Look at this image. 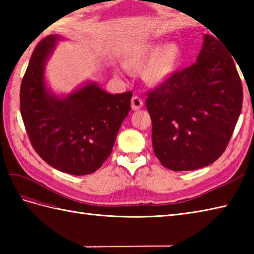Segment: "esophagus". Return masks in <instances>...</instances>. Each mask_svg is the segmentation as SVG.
Listing matches in <instances>:
<instances>
[{
	"mask_svg": "<svg viewBox=\"0 0 254 254\" xmlns=\"http://www.w3.org/2000/svg\"><path fill=\"white\" fill-rule=\"evenodd\" d=\"M131 105H132V109L133 110H138L141 109V108L143 107L144 102L143 100L139 98L138 96H133L132 97V100H131Z\"/></svg>",
	"mask_w": 254,
	"mask_h": 254,
	"instance_id": "34e87169",
	"label": "esophagus"
}]
</instances>
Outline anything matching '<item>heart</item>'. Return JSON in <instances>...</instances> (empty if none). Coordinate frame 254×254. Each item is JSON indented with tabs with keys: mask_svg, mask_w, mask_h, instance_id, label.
Wrapping results in <instances>:
<instances>
[{
	"mask_svg": "<svg viewBox=\"0 0 254 254\" xmlns=\"http://www.w3.org/2000/svg\"><path fill=\"white\" fill-rule=\"evenodd\" d=\"M183 49L178 41L143 42L132 47L121 58L122 66L131 72H139L145 84L160 86L179 71Z\"/></svg>",
	"mask_w": 254,
	"mask_h": 254,
	"instance_id": "obj_1",
	"label": "heart"
}]
</instances>
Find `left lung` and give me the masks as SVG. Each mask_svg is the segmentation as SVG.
<instances>
[{
    "label": "left lung",
    "instance_id": "left-lung-1",
    "mask_svg": "<svg viewBox=\"0 0 254 254\" xmlns=\"http://www.w3.org/2000/svg\"><path fill=\"white\" fill-rule=\"evenodd\" d=\"M147 95L155 156L174 171L199 169L219 158L244 96L233 57L210 35H204L195 63Z\"/></svg>",
    "mask_w": 254,
    "mask_h": 254
}]
</instances>
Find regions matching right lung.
I'll use <instances>...</instances> for the list:
<instances>
[{
  "instance_id": "obj_1",
  "label": "right lung",
  "mask_w": 254,
  "mask_h": 254,
  "mask_svg": "<svg viewBox=\"0 0 254 254\" xmlns=\"http://www.w3.org/2000/svg\"><path fill=\"white\" fill-rule=\"evenodd\" d=\"M63 39L50 35L36 47L20 86V113L32 146L47 164L84 176L99 169L111 154L133 94H109L94 80L67 95L56 94L46 67Z\"/></svg>"
}]
</instances>
